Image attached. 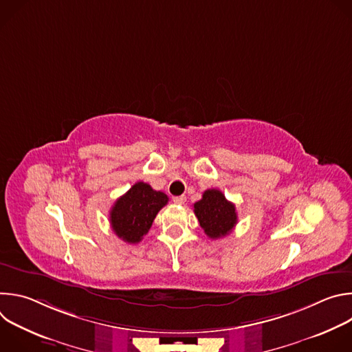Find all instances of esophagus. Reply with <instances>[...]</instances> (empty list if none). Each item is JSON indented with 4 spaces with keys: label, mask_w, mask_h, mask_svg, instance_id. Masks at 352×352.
<instances>
[{
    "label": "esophagus",
    "mask_w": 352,
    "mask_h": 352,
    "mask_svg": "<svg viewBox=\"0 0 352 352\" xmlns=\"http://www.w3.org/2000/svg\"><path fill=\"white\" fill-rule=\"evenodd\" d=\"M173 202L177 204V205H184V204L186 202V196H185V195L175 196V197H173Z\"/></svg>",
    "instance_id": "obj_1"
}]
</instances>
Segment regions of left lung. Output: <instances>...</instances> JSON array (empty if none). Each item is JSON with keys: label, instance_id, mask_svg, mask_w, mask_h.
<instances>
[{"label": "left lung", "instance_id": "left-lung-1", "mask_svg": "<svg viewBox=\"0 0 352 352\" xmlns=\"http://www.w3.org/2000/svg\"><path fill=\"white\" fill-rule=\"evenodd\" d=\"M193 212L200 227L212 239L228 235L238 221L235 205L219 189L205 190L202 199L193 205Z\"/></svg>", "mask_w": 352, "mask_h": 352}]
</instances>
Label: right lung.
<instances>
[{
  "label": "right lung",
  "mask_w": 352,
  "mask_h": 352,
  "mask_svg": "<svg viewBox=\"0 0 352 352\" xmlns=\"http://www.w3.org/2000/svg\"><path fill=\"white\" fill-rule=\"evenodd\" d=\"M167 202L168 197L164 192L155 190L142 181L136 182L125 195L116 200L110 210L113 231L128 243L140 242Z\"/></svg>",
  "instance_id": "add662e5"
}]
</instances>
